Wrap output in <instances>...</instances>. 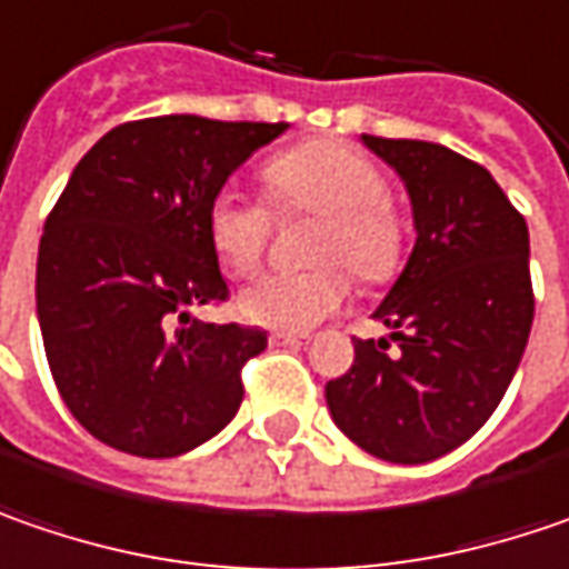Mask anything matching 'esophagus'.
Returning a JSON list of instances; mask_svg holds the SVG:
<instances>
[{
	"label": "esophagus",
	"instance_id": "34e87169",
	"mask_svg": "<svg viewBox=\"0 0 569 569\" xmlns=\"http://www.w3.org/2000/svg\"><path fill=\"white\" fill-rule=\"evenodd\" d=\"M270 343H273V347H302V343H306V337H302V333L273 331L270 333Z\"/></svg>",
	"mask_w": 569,
	"mask_h": 569
}]
</instances>
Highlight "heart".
I'll return each mask as SVG.
<instances>
[{
  "label": "heart",
  "instance_id": "1",
  "mask_svg": "<svg viewBox=\"0 0 569 569\" xmlns=\"http://www.w3.org/2000/svg\"><path fill=\"white\" fill-rule=\"evenodd\" d=\"M263 190L273 212H309L321 226L309 244L306 273H263L238 292V315L260 328L309 331L343 306L350 283L333 267H347L359 283H385L405 258V229L385 203L382 174L372 161L340 142H306L263 164ZM207 232L216 258L232 273L258 267L270 236V216L258 200L222 190L212 200Z\"/></svg>",
  "mask_w": 569,
  "mask_h": 569
}]
</instances>
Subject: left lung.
Instances as JSON below:
<instances>
[{
  "label": "left lung",
  "instance_id": "8db88e82",
  "mask_svg": "<svg viewBox=\"0 0 569 569\" xmlns=\"http://www.w3.org/2000/svg\"><path fill=\"white\" fill-rule=\"evenodd\" d=\"M362 146L401 178L417 241L372 311L388 333L353 343L325 398L362 452L423 465L481 430L519 369L535 318L529 226L487 168L439 142Z\"/></svg>",
  "mask_w": 569,
  "mask_h": 569
}]
</instances>
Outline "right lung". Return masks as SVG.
<instances>
[{
	"label": "right lung",
	"instance_id": "right-lung-1",
	"mask_svg": "<svg viewBox=\"0 0 569 569\" xmlns=\"http://www.w3.org/2000/svg\"><path fill=\"white\" fill-rule=\"evenodd\" d=\"M289 123L164 113L120 123L72 168L38 251V321L66 408L104 446L174 458L241 408L267 331L200 321L229 296L212 200Z\"/></svg>",
	"mask_w": 569,
	"mask_h": 569
}]
</instances>
